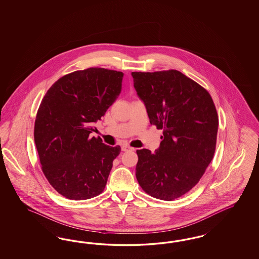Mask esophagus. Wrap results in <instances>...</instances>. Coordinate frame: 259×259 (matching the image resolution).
Here are the masks:
<instances>
[{"instance_id": "34e87169", "label": "esophagus", "mask_w": 259, "mask_h": 259, "mask_svg": "<svg viewBox=\"0 0 259 259\" xmlns=\"http://www.w3.org/2000/svg\"><path fill=\"white\" fill-rule=\"evenodd\" d=\"M121 150H122L123 152H126V151H134L135 148L131 147V146H128V145H123V146L121 147Z\"/></svg>"}]
</instances>
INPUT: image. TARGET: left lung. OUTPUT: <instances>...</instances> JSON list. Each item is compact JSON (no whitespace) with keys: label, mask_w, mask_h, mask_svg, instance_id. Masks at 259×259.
<instances>
[{"label":"left lung","mask_w":259,"mask_h":259,"mask_svg":"<svg viewBox=\"0 0 259 259\" xmlns=\"http://www.w3.org/2000/svg\"><path fill=\"white\" fill-rule=\"evenodd\" d=\"M150 123L163 130L155 153L137 150L136 177L142 190L171 201L202 178L217 145L219 116L209 92L178 70L132 72Z\"/></svg>","instance_id":"left-lung-1"}]
</instances>
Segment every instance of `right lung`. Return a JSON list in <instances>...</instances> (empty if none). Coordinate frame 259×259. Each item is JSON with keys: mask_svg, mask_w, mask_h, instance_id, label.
<instances>
[{"mask_svg": "<svg viewBox=\"0 0 259 259\" xmlns=\"http://www.w3.org/2000/svg\"><path fill=\"white\" fill-rule=\"evenodd\" d=\"M123 73L100 67L59 78L39 104L34 140L50 185L72 200L102 194L120 147L90 137L95 122L117 100Z\"/></svg>", "mask_w": 259, "mask_h": 259, "instance_id": "1", "label": "right lung"}]
</instances>
